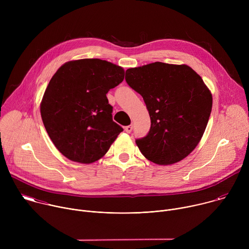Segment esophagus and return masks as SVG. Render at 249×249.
<instances>
[{
	"label": "esophagus",
	"instance_id": "34e87169",
	"mask_svg": "<svg viewBox=\"0 0 249 249\" xmlns=\"http://www.w3.org/2000/svg\"><path fill=\"white\" fill-rule=\"evenodd\" d=\"M132 130H133V125H129V126H126V127H125V131H126L127 133H131Z\"/></svg>",
	"mask_w": 249,
	"mask_h": 249
}]
</instances>
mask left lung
Here are the masks:
<instances>
[{"instance_id": "8db88e82", "label": "left lung", "mask_w": 249, "mask_h": 249, "mask_svg": "<svg viewBox=\"0 0 249 249\" xmlns=\"http://www.w3.org/2000/svg\"><path fill=\"white\" fill-rule=\"evenodd\" d=\"M127 84L143 97L151 118L148 135L136 144L160 165L178 162L199 144L212 111L213 97L187 65L155 62L126 71Z\"/></svg>"}]
</instances>
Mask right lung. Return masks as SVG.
Instances as JSON below:
<instances>
[{
	"label": "right lung",
	"mask_w": 249,
	"mask_h": 249,
	"mask_svg": "<svg viewBox=\"0 0 249 249\" xmlns=\"http://www.w3.org/2000/svg\"><path fill=\"white\" fill-rule=\"evenodd\" d=\"M124 69L100 59L62 65L40 103L44 127L67 159L91 163L101 159L123 128L112 120L106 93L124 80Z\"/></svg>",
	"instance_id": "right-lung-1"
}]
</instances>
